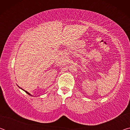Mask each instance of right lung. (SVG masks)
Returning a JSON list of instances; mask_svg holds the SVG:
<instances>
[{
  "label": "right lung",
  "instance_id": "add662e5",
  "mask_svg": "<svg viewBox=\"0 0 130 130\" xmlns=\"http://www.w3.org/2000/svg\"><path fill=\"white\" fill-rule=\"evenodd\" d=\"M19 88H20V87H19ZM21 88V89H22V88ZM22 89V90H23V91H25V92H26V93H27L28 94H29V95H30V96H31V94H30V93H28V92H27V91H25V90H24V89Z\"/></svg>",
  "mask_w": 130,
  "mask_h": 130
}]
</instances>
